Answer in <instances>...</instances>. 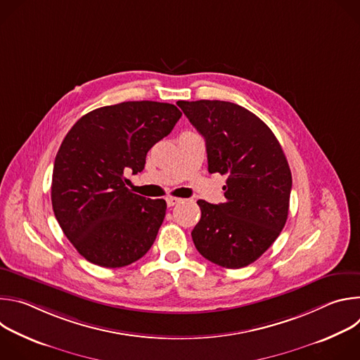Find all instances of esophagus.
Masks as SVG:
<instances>
[{"label":"esophagus","instance_id":"34e87169","mask_svg":"<svg viewBox=\"0 0 360 360\" xmlns=\"http://www.w3.org/2000/svg\"><path fill=\"white\" fill-rule=\"evenodd\" d=\"M179 202H181L179 198H175V196H168V198H167V205H168L169 208H171V207H175V205L179 203Z\"/></svg>","mask_w":360,"mask_h":360}]
</instances>
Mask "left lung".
<instances>
[{
  "label": "left lung",
  "mask_w": 360,
  "mask_h": 360,
  "mask_svg": "<svg viewBox=\"0 0 360 360\" xmlns=\"http://www.w3.org/2000/svg\"><path fill=\"white\" fill-rule=\"evenodd\" d=\"M176 104L205 138L208 171L228 176L224 203L198 200L195 248L219 266H248L276 240L288 219L292 174L282 146L262 120L238 104Z\"/></svg>",
  "instance_id": "1"
}]
</instances>
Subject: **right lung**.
<instances>
[{
    "label": "right lung",
    "instance_id": "1",
    "mask_svg": "<svg viewBox=\"0 0 360 360\" xmlns=\"http://www.w3.org/2000/svg\"><path fill=\"white\" fill-rule=\"evenodd\" d=\"M181 115L165 102L128 101L88 112L64 138L51 200L63 232L91 264L131 265L155 240L167 202L132 193L124 174L143 169L148 150Z\"/></svg>",
    "mask_w": 360,
    "mask_h": 360
}]
</instances>
